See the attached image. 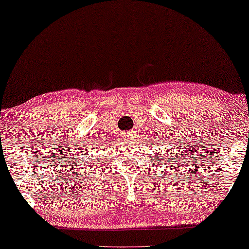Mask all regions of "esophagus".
<instances>
[{"mask_svg":"<svg viewBox=\"0 0 249 249\" xmlns=\"http://www.w3.org/2000/svg\"><path fill=\"white\" fill-rule=\"evenodd\" d=\"M131 138H132V132H127V134L124 136V139L125 142L131 141Z\"/></svg>","mask_w":249,"mask_h":249,"instance_id":"obj_1","label":"esophagus"}]
</instances>
